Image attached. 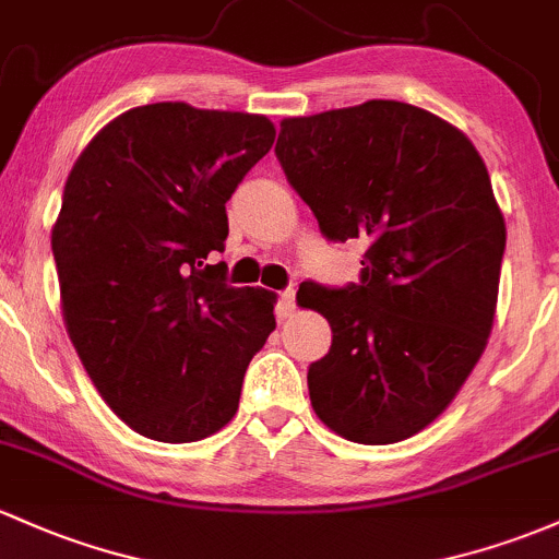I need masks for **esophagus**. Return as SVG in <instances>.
Returning a JSON list of instances; mask_svg holds the SVG:
<instances>
[{
  "mask_svg": "<svg viewBox=\"0 0 559 559\" xmlns=\"http://www.w3.org/2000/svg\"><path fill=\"white\" fill-rule=\"evenodd\" d=\"M296 311V287H285L280 293V317H290Z\"/></svg>",
  "mask_w": 559,
  "mask_h": 559,
  "instance_id": "1",
  "label": "esophagus"
}]
</instances>
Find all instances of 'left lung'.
<instances>
[{"mask_svg": "<svg viewBox=\"0 0 559 559\" xmlns=\"http://www.w3.org/2000/svg\"><path fill=\"white\" fill-rule=\"evenodd\" d=\"M274 154L330 242L365 245L359 282L298 290L333 330L306 376L314 413L362 445L407 440L493 328L507 226L488 167L461 130L400 100L282 119Z\"/></svg>", "mask_w": 559, "mask_h": 559, "instance_id": "left-lung-1", "label": "left lung"}]
</instances>
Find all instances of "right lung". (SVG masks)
Wrapping results in <instances>:
<instances>
[{
	"mask_svg": "<svg viewBox=\"0 0 559 559\" xmlns=\"http://www.w3.org/2000/svg\"><path fill=\"white\" fill-rule=\"evenodd\" d=\"M274 124L152 104L74 162L52 229L66 328L100 397L148 440L194 442L234 418L274 293L226 285V202Z\"/></svg>",
	"mask_w": 559,
	"mask_h": 559,
	"instance_id": "add662e5",
	"label": "right lung"
}]
</instances>
